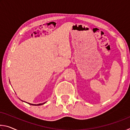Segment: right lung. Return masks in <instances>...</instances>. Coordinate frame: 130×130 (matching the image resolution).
Masks as SVG:
<instances>
[{"label": "right lung", "mask_w": 130, "mask_h": 130, "mask_svg": "<svg viewBox=\"0 0 130 130\" xmlns=\"http://www.w3.org/2000/svg\"><path fill=\"white\" fill-rule=\"evenodd\" d=\"M45 103H41V104H30V103H28V104H30V105H42V104H45Z\"/></svg>", "instance_id": "add662e5"}]
</instances>
